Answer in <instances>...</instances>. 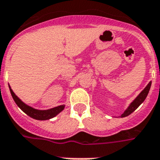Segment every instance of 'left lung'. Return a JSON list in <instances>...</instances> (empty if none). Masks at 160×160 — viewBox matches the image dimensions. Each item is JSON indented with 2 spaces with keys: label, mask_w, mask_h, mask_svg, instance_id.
<instances>
[{
  "label": "left lung",
  "mask_w": 160,
  "mask_h": 160,
  "mask_svg": "<svg viewBox=\"0 0 160 160\" xmlns=\"http://www.w3.org/2000/svg\"><path fill=\"white\" fill-rule=\"evenodd\" d=\"M150 86H151V81L146 85V87H145V89L141 93H139V95L135 98L134 100L131 102V104L128 106V108L125 110V112L121 115V118H125L127 116H129L130 114L132 113L145 101V99L147 97L148 93H149V91H150Z\"/></svg>",
  "instance_id": "obj_1"
}]
</instances>
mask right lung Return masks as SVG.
Here are the masks:
<instances>
[{"mask_svg":"<svg viewBox=\"0 0 160 160\" xmlns=\"http://www.w3.org/2000/svg\"><path fill=\"white\" fill-rule=\"evenodd\" d=\"M10 87V91L11 95H12V98L14 99V101L15 102V103L17 104V106L22 110V111L25 112L28 116L31 117L33 119H36V120H48L51 118H54L55 116H57L58 113H60L62 110L65 108V105H60L58 107L53 108H50V109L48 110H38L35 109L33 108L28 106V105L25 104L24 102H22L20 99H19L15 93L13 92V90L11 89V88Z\"/></svg>","mask_w":160,"mask_h":160,"instance_id":"add662e5","label":"right lung"}]
</instances>
